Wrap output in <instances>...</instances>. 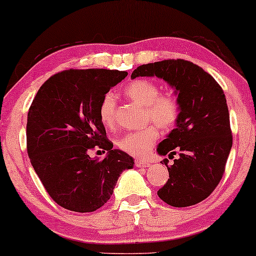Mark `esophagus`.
<instances>
[{
  "mask_svg": "<svg viewBox=\"0 0 256 256\" xmlns=\"http://www.w3.org/2000/svg\"><path fill=\"white\" fill-rule=\"evenodd\" d=\"M135 166L138 168H148L150 166L149 162L146 160H135Z\"/></svg>",
  "mask_w": 256,
  "mask_h": 256,
  "instance_id": "1",
  "label": "esophagus"
}]
</instances>
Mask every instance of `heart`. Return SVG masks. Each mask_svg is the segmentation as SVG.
Segmentation results:
<instances>
[{"label":"heart","instance_id":"obj_1","mask_svg":"<svg viewBox=\"0 0 256 256\" xmlns=\"http://www.w3.org/2000/svg\"><path fill=\"white\" fill-rule=\"evenodd\" d=\"M124 96L144 107L146 121H152L162 129H170L177 124L180 116V104L172 93H160L156 82L148 79H136L122 90ZM116 100L112 93L104 94L99 104V118L106 128L115 124ZM160 132L156 126L138 132H127L118 138V146L122 152L134 157H143L148 154L157 140Z\"/></svg>","mask_w":256,"mask_h":256}]
</instances>
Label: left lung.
<instances>
[{"label":"left lung","mask_w":256,"mask_h":256,"mask_svg":"<svg viewBox=\"0 0 256 256\" xmlns=\"http://www.w3.org/2000/svg\"><path fill=\"white\" fill-rule=\"evenodd\" d=\"M157 76L174 87L180 104L176 128L157 146L169 158L163 162L169 180L157 191L164 202L174 208L196 205L214 191L225 172L233 136L224 90L214 78L184 59L150 62L134 70L132 78Z\"/></svg>","instance_id":"1"}]
</instances>
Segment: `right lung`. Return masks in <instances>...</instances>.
<instances>
[{
    "label": "right lung",
    "instance_id": "add662e5",
    "mask_svg": "<svg viewBox=\"0 0 256 256\" xmlns=\"http://www.w3.org/2000/svg\"><path fill=\"white\" fill-rule=\"evenodd\" d=\"M127 74L118 70H65L50 76L31 104L28 155L45 190L62 208L96 211L110 200L122 171L134 166L132 157L113 149L99 118L101 99ZM94 148L106 150L108 156L90 159Z\"/></svg>",
    "mask_w": 256,
    "mask_h": 256
}]
</instances>
